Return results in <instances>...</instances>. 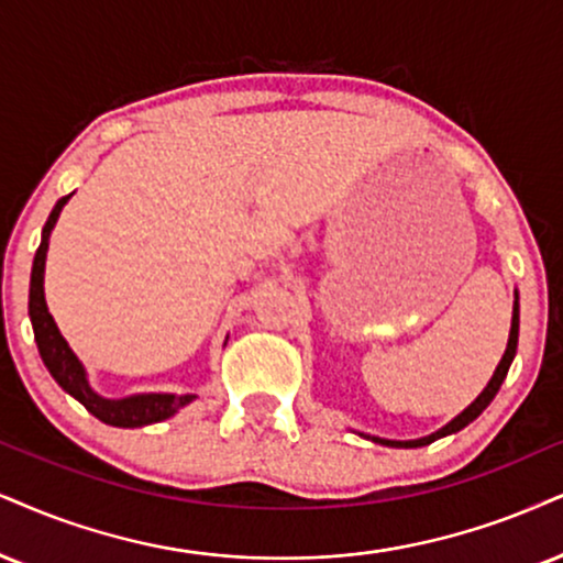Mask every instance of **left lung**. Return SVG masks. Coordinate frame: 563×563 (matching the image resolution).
I'll use <instances>...</instances> for the list:
<instances>
[{
	"mask_svg": "<svg viewBox=\"0 0 563 563\" xmlns=\"http://www.w3.org/2000/svg\"><path fill=\"white\" fill-rule=\"evenodd\" d=\"M517 342H519V297L515 300V316H511V331H509V344H506V352L501 357V363H498L494 378H490V384L483 388V394L477 397L473 405H470L467 409H464L462 415H456L454 420L449 422L446 428L435 430L433 435H426V439H418V441H386V439H373L376 443H384V446H397V449H418V446H428V443H433L435 439H441V435H449V433H456V430H462L464 426H470L477 415L483 412L485 407L494 401V397L498 394V388H501L506 373H509V365L511 360H515L517 355Z\"/></svg>",
	"mask_w": 563,
	"mask_h": 563,
	"instance_id": "obj_1",
	"label": "left lung"
}]
</instances>
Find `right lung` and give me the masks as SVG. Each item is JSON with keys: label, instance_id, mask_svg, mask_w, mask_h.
Masks as SVG:
<instances>
[{"label": "right lung", "instance_id": "1", "mask_svg": "<svg viewBox=\"0 0 563 563\" xmlns=\"http://www.w3.org/2000/svg\"><path fill=\"white\" fill-rule=\"evenodd\" d=\"M69 200V196L59 198L57 206L48 213L44 234H41V245L36 250V258H33V271H31V300H27V313H31L33 334H36V344L41 352V360L48 367L54 380L65 388L67 394H73L75 399L80 401L82 407L88 409L90 415H96L101 422L114 428H141L151 426V422L166 420L177 412L179 407L190 405L192 394H183V397H175V394H137V397L128 399H103L93 388L88 386L86 371L78 363V357L73 355L65 339H62L57 323L48 316L46 300H44V263H46V250H48V234H52L54 224H57L62 206Z\"/></svg>", "mask_w": 563, "mask_h": 563}]
</instances>
